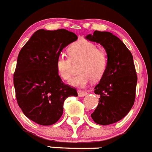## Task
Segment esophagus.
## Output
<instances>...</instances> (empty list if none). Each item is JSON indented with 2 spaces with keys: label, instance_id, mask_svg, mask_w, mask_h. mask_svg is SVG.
<instances>
[{
  "label": "esophagus",
  "instance_id": "obj_1",
  "mask_svg": "<svg viewBox=\"0 0 152 152\" xmlns=\"http://www.w3.org/2000/svg\"><path fill=\"white\" fill-rule=\"evenodd\" d=\"M87 94V93L85 91H83V90H79L78 91V96L80 97H83L84 96H86Z\"/></svg>",
  "mask_w": 152,
  "mask_h": 152
}]
</instances>
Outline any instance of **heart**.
<instances>
[{
	"label": "heart",
	"instance_id": "1",
	"mask_svg": "<svg viewBox=\"0 0 152 152\" xmlns=\"http://www.w3.org/2000/svg\"><path fill=\"white\" fill-rule=\"evenodd\" d=\"M69 58L64 53L58 55L56 69L63 80L71 77L73 71L72 62L82 58L78 66L80 71L69 80V84L76 87H84L92 80H98L104 76L107 66V56L97 45L87 40H79L69 48Z\"/></svg>",
	"mask_w": 152,
	"mask_h": 152
}]
</instances>
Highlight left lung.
<instances>
[{"label": "left lung", "instance_id": "1", "mask_svg": "<svg viewBox=\"0 0 152 152\" xmlns=\"http://www.w3.org/2000/svg\"><path fill=\"white\" fill-rule=\"evenodd\" d=\"M86 39L100 43L107 56V69L94 88L100 98L91 117L100 125L111 124L125 117L134 103L137 77L133 56L123 42L108 31H95Z\"/></svg>", "mask_w": 152, "mask_h": 152}]
</instances>
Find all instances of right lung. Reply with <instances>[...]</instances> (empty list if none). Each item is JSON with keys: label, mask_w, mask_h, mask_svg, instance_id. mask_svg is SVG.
<instances>
[{"label": "right lung", "mask_w": 152, "mask_h": 152, "mask_svg": "<svg viewBox=\"0 0 152 152\" xmlns=\"http://www.w3.org/2000/svg\"><path fill=\"white\" fill-rule=\"evenodd\" d=\"M77 39L66 29H39L19 52L14 74L18 104L28 118L40 125L56 123L65 100L78 96L75 88L63 83L56 69L58 55Z\"/></svg>", "instance_id": "add662e5"}]
</instances>
